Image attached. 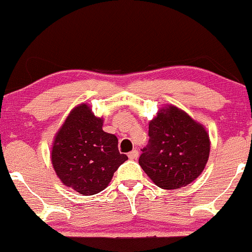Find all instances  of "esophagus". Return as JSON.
<instances>
[{
    "label": "esophagus",
    "instance_id": "1",
    "mask_svg": "<svg viewBox=\"0 0 252 252\" xmlns=\"http://www.w3.org/2000/svg\"><path fill=\"white\" fill-rule=\"evenodd\" d=\"M128 158L130 160H136V158H138V150L137 149L131 150V152L128 153Z\"/></svg>",
    "mask_w": 252,
    "mask_h": 252
}]
</instances>
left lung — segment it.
Wrapping results in <instances>:
<instances>
[{
	"mask_svg": "<svg viewBox=\"0 0 252 252\" xmlns=\"http://www.w3.org/2000/svg\"><path fill=\"white\" fill-rule=\"evenodd\" d=\"M149 141L138 163L155 185L176 189L195 180L206 166L210 138L201 124L169 105L149 123Z\"/></svg>",
	"mask_w": 252,
	"mask_h": 252,
	"instance_id": "obj_1",
	"label": "left lung"
}]
</instances>
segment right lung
I'll return each mask as SVG.
<instances>
[{"instance_id":"right-lung-1","label":"right lung","mask_w":252,"mask_h":252,"mask_svg":"<svg viewBox=\"0 0 252 252\" xmlns=\"http://www.w3.org/2000/svg\"><path fill=\"white\" fill-rule=\"evenodd\" d=\"M103 120L86 104L74 108L59 129L52 148V163L65 186L84 195L102 192L126 154L118 150L115 135L103 131Z\"/></svg>"}]
</instances>
